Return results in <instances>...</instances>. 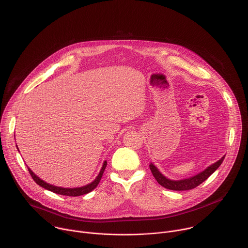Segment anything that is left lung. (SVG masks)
<instances>
[{"label":"left lung","instance_id":"left-lung-1","mask_svg":"<svg viewBox=\"0 0 248 248\" xmlns=\"http://www.w3.org/2000/svg\"><path fill=\"white\" fill-rule=\"evenodd\" d=\"M224 158H225V155L222 156L218 161L210 165L208 168H206L201 173H199V174H197V175H195L191 178L179 180V181H173V180L167 179L165 176H163L158 171V169L153 163L150 164V169H151L154 177L157 181V183L160 186H162L163 187H165L167 189H170V190H176V191L189 190V189L195 188L196 186L201 185L203 182H205L221 165Z\"/></svg>","mask_w":248,"mask_h":248}]
</instances>
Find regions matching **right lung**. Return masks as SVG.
Wrapping results in <instances>:
<instances>
[{
	"instance_id": "right-lung-1",
	"label": "right lung",
	"mask_w": 248,
	"mask_h": 248,
	"mask_svg": "<svg viewBox=\"0 0 248 248\" xmlns=\"http://www.w3.org/2000/svg\"><path fill=\"white\" fill-rule=\"evenodd\" d=\"M17 147V146H16ZM17 150L19 151L18 147H17ZM106 165H107V161L105 160L103 162V165L101 167V170L98 174V176L94 179L93 182H92L91 184L85 186H81V187H75V188H63V187H60V186H55L53 185H50V184H47L45 183L44 181H42L41 179H39L30 168H28V171L29 173L31 174L32 180L38 185L40 186L41 187L49 190V191H52L54 193H57V194H60V195H64V196H72V197H75V196H80V195H84V194H87L91 191H93L99 184L101 178H102V175H103V172L106 168Z\"/></svg>"
}]
</instances>
